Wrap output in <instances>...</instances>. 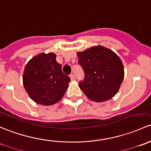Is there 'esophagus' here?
I'll use <instances>...</instances> for the list:
<instances>
[{
	"instance_id": "34e87169",
	"label": "esophagus",
	"mask_w": 151,
	"mask_h": 151,
	"mask_svg": "<svg viewBox=\"0 0 151 151\" xmlns=\"http://www.w3.org/2000/svg\"><path fill=\"white\" fill-rule=\"evenodd\" d=\"M70 79H71V81H73V80H75V76H74V74L71 73L70 75Z\"/></svg>"
}]
</instances>
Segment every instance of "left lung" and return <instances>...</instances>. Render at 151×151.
<instances>
[{
  "mask_svg": "<svg viewBox=\"0 0 151 151\" xmlns=\"http://www.w3.org/2000/svg\"><path fill=\"white\" fill-rule=\"evenodd\" d=\"M78 64L84 72L79 86L87 97L96 102L111 99L124 79V67L117 54L104 46H94L78 53Z\"/></svg>",
  "mask_w": 151,
  "mask_h": 151,
  "instance_id": "1",
  "label": "left lung"
}]
</instances>
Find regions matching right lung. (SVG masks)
<instances>
[{
	"instance_id": "right-lung-1",
	"label": "right lung",
	"mask_w": 151,
	"mask_h": 151,
	"mask_svg": "<svg viewBox=\"0 0 151 151\" xmlns=\"http://www.w3.org/2000/svg\"><path fill=\"white\" fill-rule=\"evenodd\" d=\"M70 78L56 61V54L44 53L35 56L26 65L23 85L36 103L51 105L59 102L65 93Z\"/></svg>"
}]
</instances>
